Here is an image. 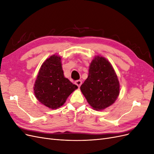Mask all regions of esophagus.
<instances>
[{
	"mask_svg": "<svg viewBox=\"0 0 154 154\" xmlns=\"http://www.w3.org/2000/svg\"><path fill=\"white\" fill-rule=\"evenodd\" d=\"M75 84H76L78 87H80L81 85L82 84V80H77V81L75 82Z\"/></svg>",
	"mask_w": 154,
	"mask_h": 154,
	"instance_id": "1",
	"label": "esophagus"
}]
</instances>
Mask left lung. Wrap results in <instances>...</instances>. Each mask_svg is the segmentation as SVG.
I'll list each match as a JSON object with an SVG mask.
<instances>
[{"instance_id":"left-lung-1","label":"left lung","mask_w":154,"mask_h":154,"mask_svg":"<svg viewBox=\"0 0 154 154\" xmlns=\"http://www.w3.org/2000/svg\"><path fill=\"white\" fill-rule=\"evenodd\" d=\"M80 90L94 110H104L114 103L119 94L120 85L117 74L108 60L100 55L93 58L88 78Z\"/></svg>"}]
</instances>
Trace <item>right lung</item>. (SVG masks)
Here are the masks:
<instances>
[{
  "instance_id": "1",
  "label": "right lung",
  "mask_w": 154,
  "mask_h": 154,
  "mask_svg": "<svg viewBox=\"0 0 154 154\" xmlns=\"http://www.w3.org/2000/svg\"><path fill=\"white\" fill-rule=\"evenodd\" d=\"M61 60L57 54L46 59L40 68L33 87L36 98L51 109L62 106L78 88L64 76Z\"/></svg>"
}]
</instances>
